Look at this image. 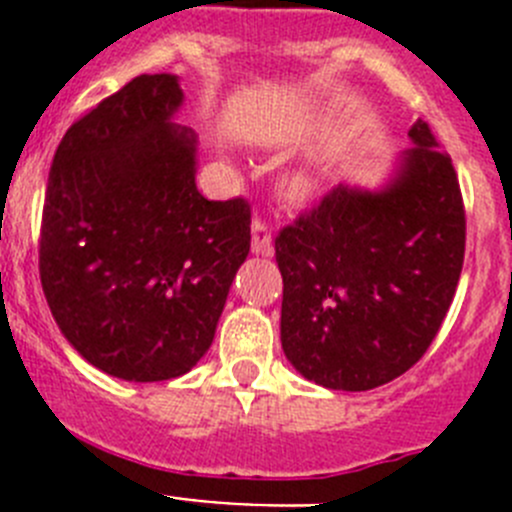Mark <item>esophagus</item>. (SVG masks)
<instances>
[{"instance_id":"obj_1","label":"esophagus","mask_w":512,"mask_h":512,"mask_svg":"<svg viewBox=\"0 0 512 512\" xmlns=\"http://www.w3.org/2000/svg\"><path fill=\"white\" fill-rule=\"evenodd\" d=\"M251 251L259 253V256H271L274 253V243H271V228L266 220L256 217L251 225Z\"/></svg>"}]
</instances>
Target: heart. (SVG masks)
<instances>
[{"mask_svg":"<svg viewBox=\"0 0 512 512\" xmlns=\"http://www.w3.org/2000/svg\"><path fill=\"white\" fill-rule=\"evenodd\" d=\"M295 187H297V189H302V187H305V184H302L300 179H297V182H295Z\"/></svg>","mask_w":512,"mask_h":512,"instance_id":"b5f03b06","label":"heart"}]
</instances>
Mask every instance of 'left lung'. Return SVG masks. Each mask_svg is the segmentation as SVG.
<instances>
[{
    "instance_id": "left-lung-1",
    "label": "left lung",
    "mask_w": 512,
    "mask_h": 512,
    "mask_svg": "<svg viewBox=\"0 0 512 512\" xmlns=\"http://www.w3.org/2000/svg\"><path fill=\"white\" fill-rule=\"evenodd\" d=\"M377 192L338 184L279 230L282 348L328 390H374L436 338L459 284L467 217L449 153L428 122Z\"/></svg>"
}]
</instances>
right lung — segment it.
I'll return each instance as SVG.
<instances>
[{
	"instance_id": "right-lung-1",
	"label": "right lung",
	"mask_w": 512,
	"mask_h": 512,
	"mask_svg": "<svg viewBox=\"0 0 512 512\" xmlns=\"http://www.w3.org/2000/svg\"><path fill=\"white\" fill-rule=\"evenodd\" d=\"M174 74H140L71 125L53 156L40 284L66 341L128 382L182 377L207 354L251 251L243 197L205 200L197 138L171 122Z\"/></svg>"
}]
</instances>
